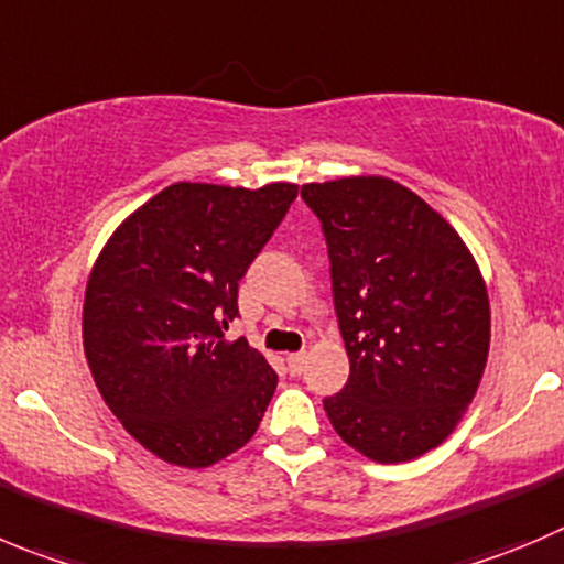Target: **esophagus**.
<instances>
[{
  "label": "esophagus",
  "mask_w": 564,
  "mask_h": 564,
  "mask_svg": "<svg viewBox=\"0 0 564 564\" xmlns=\"http://www.w3.org/2000/svg\"><path fill=\"white\" fill-rule=\"evenodd\" d=\"M286 365H289V372H292V376H300V372L306 370V354H289Z\"/></svg>",
  "instance_id": "34e87169"
}]
</instances>
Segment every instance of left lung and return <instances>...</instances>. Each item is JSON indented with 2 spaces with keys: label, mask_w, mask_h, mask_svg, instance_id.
<instances>
[{
  "label": "left lung",
  "mask_w": 564,
  "mask_h": 564,
  "mask_svg": "<svg viewBox=\"0 0 564 564\" xmlns=\"http://www.w3.org/2000/svg\"><path fill=\"white\" fill-rule=\"evenodd\" d=\"M328 245L350 376L325 398L336 434L376 462H409L459 423L489 350L481 272L425 199L387 177L308 183Z\"/></svg>",
  "instance_id": "1"
}]
</instances>
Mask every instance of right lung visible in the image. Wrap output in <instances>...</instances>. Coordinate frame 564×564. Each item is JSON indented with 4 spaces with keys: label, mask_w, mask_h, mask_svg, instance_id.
I'll return each mask as SVG.
<instances>
[{
    "label": "right lung",
    "mask_w": 564,
    "mask_h": 564,
    "mask_svg": "<svg viewBox=\"0 0 564 564\" xmlns=\"http://www.w3.org/2000/svg\"><path fill=\"white\" fill-rule=\"evenodd\" d=\"M294 197V183H175L99 252L83 306L88 367L128 434L170 465L225 459L270 406L275 370L225 330L239 317V281Z\"/></svg>",
    "instance_id": "right-lung-1"
}]
</instances>
